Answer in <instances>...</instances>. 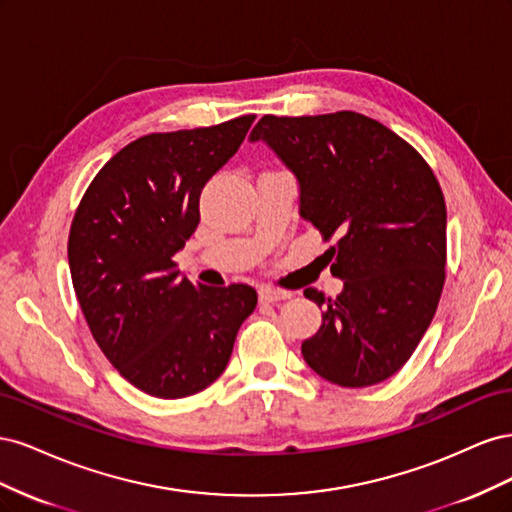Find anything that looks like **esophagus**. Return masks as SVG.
I'll list each match as a JSON object with an SVG mask.
<instances>
[{
  "mask_svg": "<svg viewBox=\"0 0 512 512\" xmlns=\"http://www.w3.org/2000/svg\"><path fill=\"white\" fill-rule=\"evenodd\" d=\"M258 297H260V301H265V303H273V301H286V299H290V297H292V292H288V290H282V288L262 286V288L258 290Z\"/></svg>",
  "mask_w": 512,
  "mask_h": 512,
  "instance_id": "1",
  "label": "esophagus"
}]
</instances>
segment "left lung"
Returning <instances> with one entry per match:
<instances>
[{
  "label": "left lung",
  "instance_id": "left-lung-1",
  "mask_svg": "<svg viewBox=\"0 0 512 512\" xmlns=\"http://www.w3.org/2000/svg\"><path fill=\"white\" fill-rule=\"evenodd\" d=\"M299 181L301 218L324 241L335 299L324 309L305 363L348 389L378 384L406 365L436 314L446 280V205L429 164L404 138L361 113L265 115L250 134Z\"/></svg>",
  "mask_w": 512,
  "mask_h": 512
}]
</instances>
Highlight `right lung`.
I'll return each mask as SVG.
<instances>
[{"instance_id": "right-lung-1", "label": "right lung", "mask_w": 512, "mask_h": 512, "mask_svg": "<svg viewBox=\"0 0 512 512\" xmlns=\"http://www.w3.org/2000/svg\"><path fill=\"white\" fill-rule=\"evenodd\" d=\"M254 119L136 138L100 168L74 213L68 262L87 327L147 395L190 397L218 380L258 303L252 286L194 284L173 260L200 222L205 183Z\"/></svg>"}]
</instances>
